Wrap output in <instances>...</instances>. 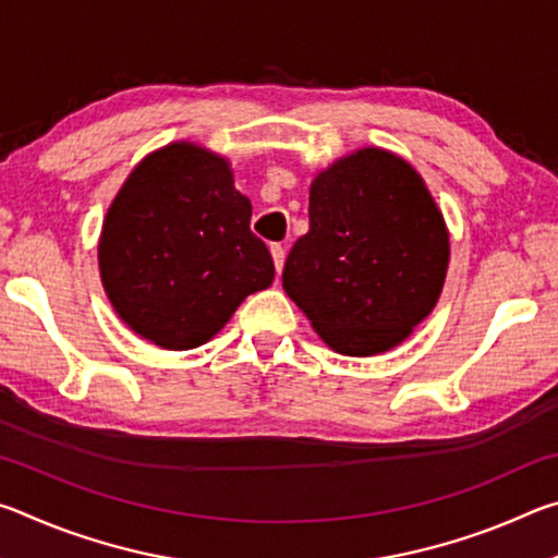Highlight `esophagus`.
<instances>
[{
    "label": "esophagus",
    "instance_id": "esophagus-1",
    "mask_svg": "<svg viewBox=\"0 0 558 558\" xmlns=\"http://www.w3.org/2000/svg\"><path fill=\"white\" fill-rule=\"evenodd\" d=\"M270 256H272V263H276V270L280 272L282 263H286V248H282L280 243H272L270 245Z\"/></svg>",
    "mask_w": 558,
    "mask_h": 558
}]
</instances>
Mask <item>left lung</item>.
<instances>
[{
	"instance_id": "8db88e82",
	"label": "left lung",
	"mask_w": 558,
	"mask_h": 558,
	"mask_svg": "<svg viewBox=\"0 0 558 558\" xmlns=\"http://www.w3.org/2000/svg\"><path fill=\"white\" fill-rule=\"evenodd\" d=\"M450 239L421 174L379 147L356 149L310 186V231L292 245L282 288L339 354L401 344L436 307Z\"/></svg>"
}]
</instances>
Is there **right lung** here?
Listing matches in <instances>:
<instances>
[{
	"label": "right lung",
	"instance_id": "obj_1",
	"mask_svg": "<svg viewBox=\"0 0 558 558\" xmlns=\"http://www.w3.org/2000/svg\"><path fill=\"white\" fill-rule=\"evenodd\" d=\"M251 214L223 157L192 143L147 155L112 199L98 243L102 288L122 323L174 352L209 342L276 278Z\"/></svg>",
	"mask_w": 558,
	"mask_h": 558
}]
</instances>
